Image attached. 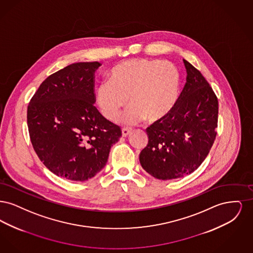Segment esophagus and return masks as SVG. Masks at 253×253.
I'll list each match as a JSON object with an SVG mask.
<instances>
[{"mask_svg": "<svg viewBox=\"0 0 253 253\" xmlns=\"http://www.w3.org/2000/svg\"><path fill=\"white\" fill-rule=\"evenodd\" d=\"M132 132L131 128H122V136H127L130 132Z\"/></svg>", "mask_w": 253, "mask_h": 253, "instance_id": "esophagus-1", "label": "esophagus"}]
</instances>
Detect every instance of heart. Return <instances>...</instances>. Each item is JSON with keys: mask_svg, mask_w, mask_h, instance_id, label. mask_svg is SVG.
Wrapping results in <instances>:
<instances>
[{"mask_svg": "<svg viewBox=\"0 0 253 253\" xmlns=\"http://www.w3.org/2000/svg\"><path fill=\"white\" fill-rule=\"evenodd\" d=\"M96 88V99L102 115L115 121L127 101L131 105L122 116L127 124L147 120L157 122L168 117L180 92V74L169 61L145 58L123 60Z\"/></svg>", "mask_w": 253, "mask_h": 253, "instance_id": "1", "label": "heart"}]
</instances>
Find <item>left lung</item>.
Here are the masks:
<instances>
[{"instance_id":"obj_1","label":"left lung","mask_w":253,"mask_h":253,"mask_svg":"<svg viewBox=\"0 0 253 253\" xmlns=\"http://www.w3.org/2000/svg\"><path fill=\"white\" fill-rule=\"evenodd\" d=\"M184 64L187 83L177 102L168 117L146 129L149 141L139 155L142 168L161 180L192 173L216 137V95L199 70L186 60Z\"/></svg>"}]
</instances>
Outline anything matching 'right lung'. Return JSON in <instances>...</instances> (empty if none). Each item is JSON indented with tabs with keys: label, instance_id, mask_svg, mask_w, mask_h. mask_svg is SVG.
Returning a JSON list of instances; mask_svg holds the SVG:
<instances>
[{
	"label": "right lung",
	"instance_id": "add662e5",
	"mask_svg": "<svg viewBox=\"0 0 253 253\" xmlns=\"http://www.w3.org/2000/svg\"><path fill=\"white\" fill-rule=\"evenodd\" d=\"M98 61L77 62L46 78L27 106L32 146L44 166L72 181L95 176L106 165L120 126L96 109L95 71Z\"/></svg>",
	"mask_w": 253,
	"mask_h": 253
}]
</instances>
